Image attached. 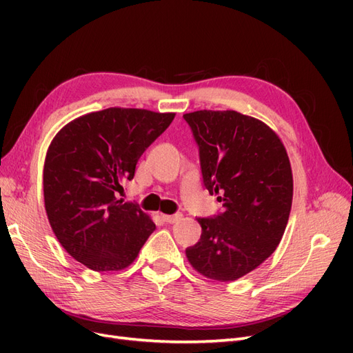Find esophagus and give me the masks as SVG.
Here are the masks:
<instances>
[{"label": "esophagus", "instance_id": "1", "mask_svg": "<svg viewBox=\"0 0 353 353\" xmlns=\"http://www.w3.org/2000/svg\"><path fill=\"white\" fill-rule=\"evenodd\" d=\"M162 218L168 223H174V222H176V221H179L181 218H183V215H181V213H175V215H163Z\"/></svg>", "mask_w": 353, "mask_h": 353}]
</instances>
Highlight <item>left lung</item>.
I'll use <instances>...</instances> for the list:
<instances>
[{"label": "left lung", "mask_w": 353, "mask_h": 353, "mask_svg": "<svg viewBox=\"0 0 353 353\" xmlns=\"http://www.w3.org/2000/svg\"><path fill=\"white\" fill-rule=\"evenodd\" d=\"M199 145L203 183L222 194L223 212L199 218L200 240L185 250L201 275L234 281L276 249L293 200V175L285 148L271 128L234 110L184 114Z\"/></svg>", "instance_id": "obj_1"}]
</instances>
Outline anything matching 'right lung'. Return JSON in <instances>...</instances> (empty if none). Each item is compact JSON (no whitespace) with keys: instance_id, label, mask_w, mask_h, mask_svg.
<instances>
[{"instance_id":"obj_1","label":"right lung","mask_w":353,"mask_h":353,"mask_svg":"<svg viewBox=\"0 0 353 353\" xmlns=\"http://www.w3.org/2000/svg\"><path fill=\"white\" fill-rule=\"evenodd\" d=\"M175 113L110 108L72 121L51 141L44 165L50 225L73 259L94 271L130 266L156 230L137 203L116 199L138 159Z\"/></svg>"}]
</instances>
